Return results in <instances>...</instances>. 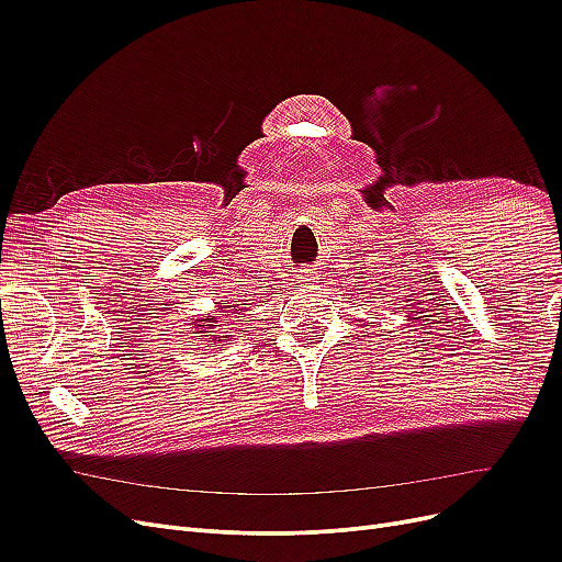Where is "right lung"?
Masks as SVG:
<instances>
[{"mask_svg":"<svg viewBox=\"0 0 562 562\" xmlns=\"http://www.w3.org/2000/svg\"><path fill=\"white\" fill-rule=\"evenodd\" d=\"M202 321L206 323V328H204V326H200V328H198V333H202V330H204V333H216V330H214V321H212V318H202ZM206 337L221 341V337H218V335H206ZM227 337H232V335H227Z\"/></svg>","mask_w":562,"mask_h":562,"instance_id":"right-lung-1","label":"right lung"}]
</instances>
